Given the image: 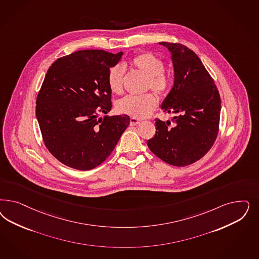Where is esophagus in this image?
I'll return each mask as SVG.
<instances>
[{"label":"esophagus","instance_id":"obj_1","mask_svg":"<svg viewBox=\"0 0 259 259\" xmlns=\"http://www.w3.org/2000/svg\"><path fill=\"white\" fill-rule=\"evenodd\" d=\"M140 123H141L140 120H138V119H136V118H131V123H130V125H139Z\"/></svg>","mask_w":259,"mask_h":259}]
</instances>
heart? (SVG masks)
Wrapping results in <instances>:
<instances>
[{
	"label": "heart",
	"instance_id": "1",
	"mask_svg": "<svg viewBox=\"0 0 259 259\" xmlns=\"http://www.w3.org/2000/svg\"><path fill=\"white\" fill-rule=\"evenodd\" d=\"M131 67L148 76L147 89H151L160 95H165L171 83V76L164 69V61L150 52L140 53L130 61ZM125 70L122 66L115 65L110 67L108 73V83L113 93L123 92ZM158 106V98L153 93L142 96H125L116 104L117 111L136 119L150 116Z\"/></svg>",
	"mask_w": 259,
	"mask_h": 259
}]
</instances>
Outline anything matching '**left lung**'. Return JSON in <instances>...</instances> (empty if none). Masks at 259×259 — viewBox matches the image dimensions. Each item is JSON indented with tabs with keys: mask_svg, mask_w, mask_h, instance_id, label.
Instances as JSON below:
<instances>
[{
	"mask_svg": "<svg viewBox=\"0 0 259 259\" xmlns=\"http://www.w3.org/2000/svg\"><path fill=\"white\" fill-rule=\"evenodd\" d=\"M171 55L174 87L161 109L175 113L170 121L155 119L150 150L169 165L184 167L202 158L212 147L219 128L221 100L213 79L199 57L186 46L159 42Z\"/></svg>",
	"mask_w": 259,
	"mask_h": 259,
	"instance_id": "left-lung-1",
	"label": "left lung"
}]
</instances>
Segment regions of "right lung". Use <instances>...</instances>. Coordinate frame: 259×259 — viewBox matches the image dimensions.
Wrapping results in <instances>:
<instances>
[{
	"label": "right lung",
	"mask_w": 259,
	"mask_h": 259,
	"mask_svg": "<svg viewBox=\"0 0 259 259\" xmlns=\"http://www.w3.org/2000/svg\"><path fill=\"white\" fill-rule=\"evenodd\" d=\"M124 53L76 51L49 68L36 100V117L50 153L67 167L89 170L114 150L130 125L127 115L105 116L111 109L109 68Z\"/></svg>",
	"instance_id": "right-lung-1"
}]
</instances>
